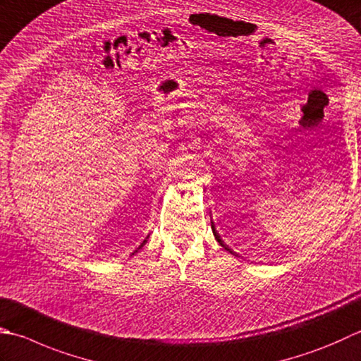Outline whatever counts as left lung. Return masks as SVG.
Wrapping results in <instances>:
<instances>
[{
  "mask_svg": "<svg viewBox=\"0 0 361 361\" xmlns=\"http://www.w3.org/2000/svg\"><path fill=\"white\" fill-rule=\"evenodd\" d=\"M211 228H213V233H214V238L217 239V243H219V244H221V245L224 247V249H225V250H227V252L233 253V255H235V257H239L236 252H233V250L230 249V247H228L227 244H225V243L222 241V238H221V235H219V233H217V230H216V227H214V222H213V221H211Z\"/></svg>",
  "mask_w": 361,
  "mask_h": 361,
  "instance_id": "1",
  "label": "left lung"
}]
</instances>
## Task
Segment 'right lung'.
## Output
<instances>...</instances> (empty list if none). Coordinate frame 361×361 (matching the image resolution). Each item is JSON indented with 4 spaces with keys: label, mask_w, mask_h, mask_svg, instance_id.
I'll return each instance as SVG.
<instances>
[{
    "label": "right lung",
    "mask_w": 361,
    "mask_h": 361,
    "mask_svg": "<svg viewBox=\"0 0 361 361\" xmlns=\"http://www.w3.org/2000/svg\"><path fill=\"white\" fill-rule=\"evenodd\" d=\"M147 239H148V236H147V238L144 239V243H142V244H140V245L137 247V249H136V250H134V252L131 253V255H134V253H137V252H139V249H142V247H144V245H145V243H147Z\"/></svg>",
    "instance_id": "right-lung-1"
}]
</instances>
